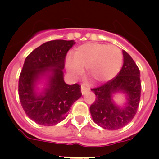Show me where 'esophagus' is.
Masks as SVG:
<instances>
[{
  "instance_id": "obj_1",
  "label": "esophagus",
  "mask_w": 159,
  "mask_h": 159,
  "mask_svg": "<svg viewBox=\"0 0 159 159\" xmlns=\"http://www.w3.org/2000/svg\"><path fill=\"white\" fill-rule=\"evenodd\" d=\"M81 93L84 94V93H85L87 91H89V89L88 87H85V86H84V85H81Z\"/></svg>"
}]
</instances>
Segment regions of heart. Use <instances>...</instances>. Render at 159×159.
Returning a JSON list of instances; mask_svg holds the SVG:
<instances>
[{
    "label": "heart",
    "mask_w": 159,
    "mask_h": 159,
    "mask_svg": "<svg viewBox=\"0 0 159 159\" xmlns=\"http://www.w3.org/2000/svg\"><path fill=\"white\" fill-rule=\"evenodd\" d=\"M74 56H68L66 60V70L71 76L78 78L84 72L83 68H86L89 75L98 82L116 76L123 62L120 49L106 44H84L74 51Z\"/></svg>",
    "instance_id": "1"
}]
</instances>
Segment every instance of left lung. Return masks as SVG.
I'll list each match as a JSON object with an SVG mask.
<instances>
[{"mask_svg":"<svg viewBox=\"0 0 159 159\" xmlns=\"http://www.w3.org/2000/svg\"><path fill=\"white\" fill-rule=\"evenodd\" d=\"M123 55L124 65L118 75L101 86L91 89L96 99L90 105V113L94 122L104 129L117 130L129 124L139 104V70L125 51H123ZM117 92H123L128 96V103L124 108L116 107L112 101V95Z\"/></svg>","mask_w":159,"mask_h":159,"instance_id":"left-lung-1","label":"left lung"}]
</instances>
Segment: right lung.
Wrapping results in <instances>:
<instances>
[{
  "label": "right lung",
  "mask_w": 159,
  "mask_h": 159,
  "mask_svg": "<svg viewBox=\"0 0 159 159\" xmlns=\"http://www.w3.org/2000/svg\"><path fill=\"white\" fill-rule=\"evenodd\" d=\"M74 43V40L49 41L31 51L24 61L18 85L20 101L26 115L40 125H55L63 120L71 105L81 97V85H67L63 80L66 56ZM48 72L52 74L48 88L37 96L35 81Z\"/></svg>",
  "instance_id": "1"
}]
</instances>
